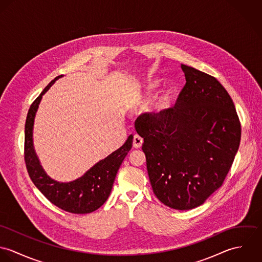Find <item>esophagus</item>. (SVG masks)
Returning a JSON list of instances; mask_svg holds the SVG:
<instances>
[{
  "instance_id": "34e87169",
  "label": "esophagus",
  "mask_w": 262,
  "mask_h": 262,
  "mask_svg": "<svg viewBox=\"0 0 262 262\" xmlns=\"http://www.w3.org/2000/svg\"><path fill=\"white\" fill-rule=\"evenodd\" d=\"M142 143H143V139L140 136L135 135L134 138H133V147L134 148H140L142 146Z\"/></svg>"
}]
</instances>
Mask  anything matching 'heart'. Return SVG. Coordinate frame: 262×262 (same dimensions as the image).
I'll return each mask as SVG.
<instances>
[{"label":"heart","mask_w":262,"mask_h":262,"mask_svg":"<svg viewBox=\"0 0 262 262\" xmlns=\"http://www.w3.org/2000/svg\"><path fill=\"white\" fill-rule=\"evenodd\" d=\"M156 88V82H149L146 84L143 89L135 93L131 99H130V106L132 108H137L142 106L147 99L149 98L150 95ZM173 101V91L171 89H165L152 103L150 107V112L154 116L160 117L167 112Z\"/></svg>","instance_id":"b5f03b06"}]
</instances>
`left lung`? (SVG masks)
<instances>
[{"label":"left lung","mask_w":262,"mask_h":262,"mask_svg":"<svg viewBox=\"0 0 262 262\" xmlns=\"http://www.w3.org/2000/svg\"><path fill=\"white\" fill-rule=\"evenodd\" d=\"M186 84L164 115L137 119L150 184L176 210L201 206L224 183L241 139V124L224 86L182 64Z\"/></svg>","instance_id":"obj_1"}]
</instances>
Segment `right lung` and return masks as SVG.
<instances>
[{"label":"right lung","mask_w":262,"mask_h":262,"mask_svg":"<svg viewBox=\"0 0 262 262\" xmlns=\"http://www.w3.org/2000/svg\"><path fill=\"white\" fill-rule=\"evenodd\" d=\"M60 76L51 80L30 106L25 123L24 159L31 181L50 203L69 213L88 214L98 210L109 198L118 169L132 147L133 136L130 135L122 147L98 162L75 182L60 184L47 177L33 148L32 130L42 96Z\"/></svg>","instance_id":"right-lung-1"}]
</instances>
